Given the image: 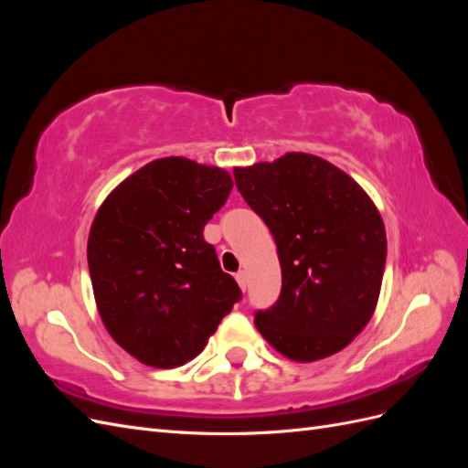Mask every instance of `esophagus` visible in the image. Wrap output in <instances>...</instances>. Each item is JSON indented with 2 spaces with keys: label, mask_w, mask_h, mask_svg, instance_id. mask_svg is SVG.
<instances>
[{
  "label": "esophagus",
  "mask_w": 468,
  "mask_h": 468,
  "mask_svg": "<svg viewBox=\"0 0 468 468\" xmlns=\"http://www.w3.org/2000/svg\"><path fill=\"white\" fill-rule=\"evenodd\" d=\"M236 281H238L239 289L246 291V287H248V275H246V271H239V273H236Z\"/></svg>",
  "instance_id": "34e87169"
}]
</instances>
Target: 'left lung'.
I'll list each match as a JSON object with an SVG mask.
<instances>
[{"label": "left lung", "mask_w": 468, "mask_h": 468, "mask_svg": "<svg viewBox=\"0 0 468 468\" xmlns=\"http://www.w3.org/2000/svg\"><path fill=\"white\" fill-rule=\"evenodd\" d=\"M239 195L273 234L282 285L256 328L282 356L316 361L349 346L378 301L385 224L367 193L318 155L236 167Z\"/></svg>", "instance_id": "8db88e82"}]
</instances>
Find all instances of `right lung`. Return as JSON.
Instances as JSON below:
<instances>
[{
  "label": "right lung",
  "mask_w": 468,
  "mask_h": 468,
  "mask_svg": "<svg viewBox=\"0 0 468 468\" xmlns=\"http://www.w3.org/2000/svg\"><path fill=\"white\" fill-rule=\"evenodd\" d=\"M232 186L224 169L172 155L140 167L97 210L88 239L95 303L140 363L191 361L242 299L203 236Z\"/></svg>",
  "instance_id": "right-lung-1"
}]
</instances>
